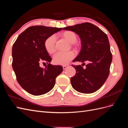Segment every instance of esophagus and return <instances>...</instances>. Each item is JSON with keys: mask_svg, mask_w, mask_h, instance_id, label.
<instances>
[{"mask_svg": "<svg viewBox=\"0 0 128 128\" xmlns=\"http://www.w3.org/2000/svg\"><path fill=\"white\" fill-rule=\"evenodd\" d=\"M68 65H64L63 66H62V67H63V69H64H64H66V68L68 67Z\"/></svg>", "mask_w": 128, "mask_h": 128, "instance_id": "obj_1", "label": "esophagus"}]
</instances>
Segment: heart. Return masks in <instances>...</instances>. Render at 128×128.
<instances>
[{
  "instance_id": "heart-1",
  "label": "heart",
  "mask_w": 128,
  "mask_h": 128,
  "mask_svg": "<svg viewBox=\"0 0 128 128\" xmlns=\"http://www.w3.org/2000/svg\"><path fill=\"white\" fill-rule=\"evenodd\" d=\"M61 36L70 42L73 48L77 49L80 44L76 42L77 34L70 30H67L61 34ZM56 38L54 36L48 37L44 42V47L49 54H52L56 50ZM75 57V54L72 51L68 52H58L53 56V62L56 64L66 65Z\"/></svg>"
}]
</instances>
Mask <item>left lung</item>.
Wrapping results in <instances>:
<instances>
[{
	"label": "left lung",
	"mask_w": 128,
	"mask_h": 128,
	"mask_svg": "<svg viewBox=\"0 0 128 128\" xmlns=\"http://www.w3.org/2000/svg\"><path fill=\"white\" fill-rule=\"evenodd\" d=\"M78 34L81 40L79 54L72 62L88 64L84 69L80 65H72L76 74L70 78L72 88L80 93L91 94L101 88L110 74L112 54L107 34L98 26L86 22L64 27Z\"/></svg>",
	"instance_id": "8db88e82"
}]
</instances>
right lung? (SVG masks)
Instances as JSON below:
<instances>
[{"label": "right lung", "mask_w": 128, "mask_h": 128, "mask_svg": "<svg viewBox=\"0 0 128 128\" xmlns=\"http://www.w3.org/2000/svg\"><path fill=\"white\" fill-rule=\"evenodd\" d=\"M62 29L43 26H30L13 45L12 67L17 81L30 94L40 96L48 92L63 70L62 66L50 64L52 58L44 47L45 40ZM42 62L48 64L44 69L40 67Z\"/></svg>", "instance_id": "1"}]
</instances>
